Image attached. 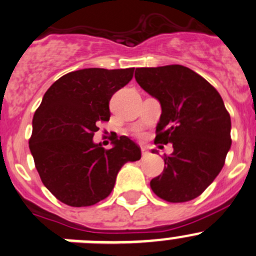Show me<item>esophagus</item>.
<instances>
[{
  "mask_svg": "<svg viewBox=\"0 0 256 256\" xmlns=\"http://www.w3.org/2000/svg\"><path fill=\"white\" fill-rule=\"evenodd\" d=\"M141 154H142V158H146L148 155V151L145 148H141Z\"/></svg>",
  "mask_w": 256,
  "mask_h": 256,
  "instance_id": "obj_1",
  "label": "esophagus"
}]
</instances>
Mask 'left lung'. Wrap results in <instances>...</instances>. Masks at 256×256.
I'll return each mask as SVG.
<instances>
[{"label":"left lung","instance_id":"left-lung-1","mask_svg":"<svg viewBox=\"0 0 256 256\" xmlns=\"http://www.w3.org/2000/svg\"><path fill=\"white\" fill-rule=\"evenodd\" d=\"M138 85L161 104L155 144L172 145L164 156L161 175L150 181L152 191L168 202L202 195L219 175L232 146V120L216 88L181 65L136 68Z\"/></svg>","mask_w":256,"mask_h":256}]
</instances>
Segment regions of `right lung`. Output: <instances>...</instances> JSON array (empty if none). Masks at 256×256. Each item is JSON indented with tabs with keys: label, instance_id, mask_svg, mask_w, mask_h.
<instances>
[{
	"label": "right lung",
	"instance_id": "1",
	"mask_svg": "<svg viewBox=\"0 0 256 256\" xmlns=\"http://www.w3.org/2000/svg\"><path fill=\"white\" fill-rule=\"evenodd\" d=\"M135 68H84L54 81L32 121L30 150L42 182L52 195L74 208L106 199L120 168L140 160L141 150L126 136L112 148L92 141L98 124L110 120L108 102L128 85Z\"/></svg>",
	"mask_w": 256,
	"mask_h": 256
}]
</instances>
